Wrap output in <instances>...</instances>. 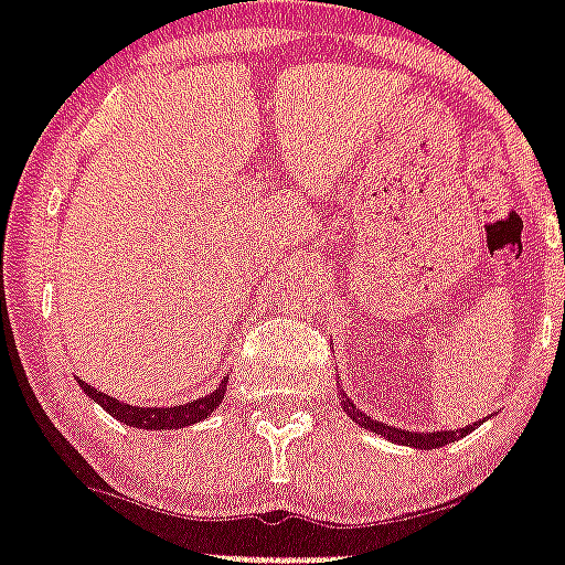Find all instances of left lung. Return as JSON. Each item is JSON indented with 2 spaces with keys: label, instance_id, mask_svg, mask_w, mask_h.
Wrapping results in <instances>:
<instances>
[{
  "label": "left lung",
  "instance_id": "left-lung-1",
  "mask_svg": "<svg viewBox=\"0 0 565 565\" xmlns=\"http://www.w3.org/2000/svg\"><path fill=\"white\" fill-rule=\"evenodd\" d=\"M342 409L354 417L362 429L383 435V438H388V441H394V444H406V447H417V449H435V447H444V444H452L456 438H461V435L473 433L476 426L481 424V420H479V424L465 426V429H452V433H409V429H394L392 424H383V420H374V417L362 415L354 403L348 401L345 394H342Z\"/></svg>",
  "mask_w": 565,
  "mask_h": 565
}]
</instances>
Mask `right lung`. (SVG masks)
Masks as SVG:
<instances>
[{
	"label": "right lung",
	"instance_id": "1",
	"mask_svg": "<svg viewBox=\"0 0 565 565\" xmlns=\"http://www.w3.org/2000/svg\"><path fill=\"white\" fill-rule=\"evenodd\" d=\"M77 383H81V388L89 394L92 401L100 403L116 420L136 426V429H159V433H164V429H182V426H191L196 420H205L223 403V394H226V380H223L217 392L205 394L200 401L182 403V406H130V403H121L116 397H109V394L98 392V388H92L84 380H77Z\"/></svg>",
	"mask_w": 565,
	"mask_h": 565
}]
</instances>
